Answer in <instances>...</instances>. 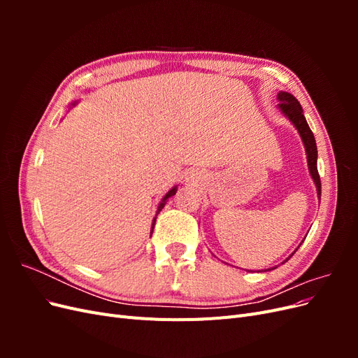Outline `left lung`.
<instances>
[{"mask_svg":"<svg viewBox=\"0 0 358 358\" xmlns=\"http://www.w3.org/2000/svg\"><path fill=\"white\" fill-rule=\"evenodd\" d=\"M278 99L280 100V103H279L280 110H282L289 117V121L294 124V127L299 129L303 143H305L310 176H312L313 182H315V185H317L318 197H321V180H320V173H318V169H317L318 150H317L315 137H313V133L310 131V128H309V125L306 122L305 116H303V110H301L300 103L294 99V96H292L288 92H279L278 94ZM287 259H285V262H287Z\"/></svg>","mask_w":358,"mask_h":358,"instance_id":"8db88e82","label":"left lung"}]
</instances>
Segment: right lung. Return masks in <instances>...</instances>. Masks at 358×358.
<instances>
[{"label":"right lung","mask_w":358,"mask_h":358,"mask_svg":"<svg viewBox=\"0 0 358 358\" xmlns=\"http://www.w3.org/2000/svg\"><path fill=\"white\" fill-rule=\"evenodd\" d=\"M175 194H176V188H173V189H170V191H169V192L166 194V197L161 200V203H159V206H158V212H157V213H159V210H161L162 208H164V204H166L167 199H169V197H171V196H175ZM155 220H157V218H155ZM155 220H154V224H152V231H154V225H155Z\"/></svg>","instance_id":"right-lung-1"}]
</instances>
